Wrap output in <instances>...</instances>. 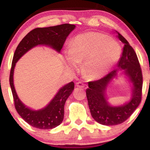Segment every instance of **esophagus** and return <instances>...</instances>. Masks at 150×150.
<instances>
[{
	"label": "esophagus",
	"mask_w": 150,
	"mask_h": 150,
	"mask_svg": "<svg viewBox=\"0 0 150 150\" xmlns=\"http://www.w3.org/2000/svg\"><path fill=\"white\" fill-rule=\"evenodd\" d=\"M76 86L77 87H79V88H84V87L85 86V84L82 82V81H77V82L76 83Z\"/></svg>",
	"instance_id": "34e87169"
}]
</instances>
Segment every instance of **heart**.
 <instances>
[{
	"label": "heart",
	"instance_id": "b5f03b06",
	"mask_svg": "<svg viewBox=\"0 0 150 150\" xmlns=\"http://www.w3.org/2000/svg\"><path fill=\"white\" fill-rule=\"evenodd\" d=\"M120 45L116 40L100 33H87L74 37L66 55L67 65L76 68L84 62L83 69L88 77L101 78L119 59Z\"/></svg>",
	"mask_w": 150,
	"mask_h": 150
}]
</instances>
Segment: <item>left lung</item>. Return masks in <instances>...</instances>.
<instances>
[{
    "label": "left lung",
    "instance_id": "1",
    "mask_svg": "<svg viewBox=\"0 0 150 150\" xmlns=\"http://www.w3.org/2000/svg\"><path fill=\"white\" fill-rule=\"evenodd\" d=\"M117 37L124 47L122 56L117 64L119 69H122L134 84L132 100L128 103L120 107H112L105 98V91L107 84L117 74V70L110 72L106 76L98 80L89 81L86 89V98L91 114L96 122L103 125H116L125 122L131 116L142 100L143 74L139 61L134 48L127 41L115 31Z\"/></svg>",
    "mask_w": 150,
    "mask_h": 150
}]
</instances>
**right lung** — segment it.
<instances>
[{
	"label": "right lung",
	"instance_id": "obj_1",
	"mask_svg": "<svg viewBox=\"0 0 150 150\" xmlns=\"http://www.w3.org/2000/svg\"><path fill=\"white\" fill-rule=\"evenodd\" d=\"M75 28V25L64 23L48 28H37L30 32L21 41L13 57L9 74L14 107L18 114L30 125L41 129H50L59 125L64 120V105L74 90L73 81L62 87L55 97L44 109L33 111L25 107L17 96L13 82V74L16 62L27 51L37 45H47L60 52L66 37Z\"/></svg>",
	"mask_w": 150,
	"mask_h": 150
}]
</instances>
